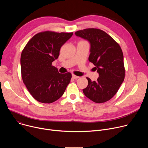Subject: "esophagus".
Listing matches in <instances>:
<instances>
[{"instance_id": "esophagus-1", "label": "esophagus", "mask_w": 148, "mask_h": 148, "mask_svg": "<svg viewBox=\"0 0 148 148\" xmlns=\"http://www.w3.org/2000/svg\"><path fill=\"white\" fill-rule=\"evenodd\" d=\"M72 77H73V78H74V79H77V78H79V77L77 76V75H74V74H72Z\"/></svg>"}]
</instances>
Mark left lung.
I'll list each match as a JSON object with an SVG mask.
<instances>
[{
    "mask_svg": "<svg viewBox=\"0 0 148 148\" xmlns=\"http://www.w3.org/2000/svg\"><path fill=\"white\" fill-rule=\"evenodd\" d=\"M75 34L90 44L88 60L99 74L97 81H88L82 90L87 98L96 103L111 99L118 91L125 78L123 55L119 45L107 33L97 29L79 30Z\"/></svg>",
    "mask_w": 148,
    "mask_h": 148,
    "instance_id": "obj_1",
    "label": "left lung"
}]
</instances>
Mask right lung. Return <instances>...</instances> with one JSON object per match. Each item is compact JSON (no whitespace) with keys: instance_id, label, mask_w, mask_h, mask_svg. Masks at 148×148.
<instances>
[{"instance_id":"add662e5","label":"right lung","mask_w":148,"mask_h":148,"mask_svg":"<svg viewBox=\"0 0 148 148\" xmlns=\"http://www.w3.org/2000/svg\"><path fill=\"white\" fill-rule=\"evenodd\" d=\"M73 33L46 31L34 35L27 43L20 58L23 81L32 97L50 103L64 94L71 74L59 73L52 62L57 60L61 46Z\"/></svg>"}]
</instances>
